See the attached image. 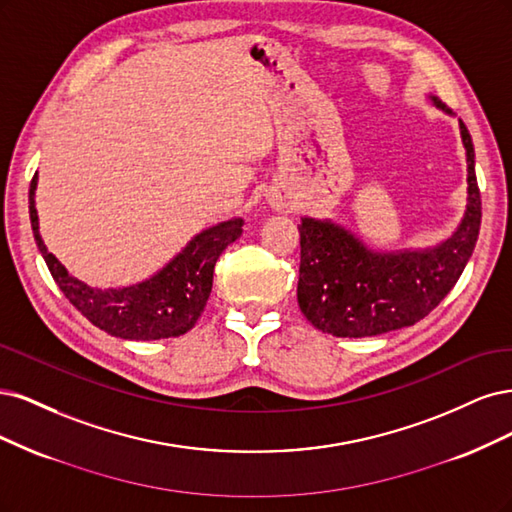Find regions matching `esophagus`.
Wrapping results in <instances>:
<instances>
[{
  "mask_svg": "<svg viewBox=\"0 0 512 512\" xmlns=\"http://www.w3.org/2000/svg\"><path fill=\"white\" fill-rule=\"evenodd\" d=\"M272 208L280 210V212H289L293 208V202H289L287 197H272Z\"/></svg>",
  "mask_w": 512,
  "mask_h": 512,
  "instance_id": "34e87169",
  "label": "esophagus"
}]
</instances>
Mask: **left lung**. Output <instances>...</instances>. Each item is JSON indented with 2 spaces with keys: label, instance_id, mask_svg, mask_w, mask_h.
<instances>
[{
  "label": "left lung",
  "instance_id": "1",
  "mask_svg": "<svg viewBox=\"0 0 512 512\" xmlns=\"http://www.w3.org/2000/svg\"><path fill=\"white\" fill-rule=\"evenodd\" d=\"M432 102L451 112L438 97ZM459 129L468 161V206L457 232L434 249L376 253L332 221L302 219L298 304L321 332L364 338L415 325L455 287L481 229L474 146L464 121Z\"/></svg>",
  "mask_w": 512,
  "mask_h": 512
}]
</instances>
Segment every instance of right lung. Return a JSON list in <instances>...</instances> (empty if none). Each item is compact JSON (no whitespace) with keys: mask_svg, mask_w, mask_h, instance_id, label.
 <instances>
[{"mask_svg":"<svg viewBox=\"0 0 512 512\" xmlns=\"http://www.w3.org/2000/svg\"><path fill=\"white\" fill-rule=\"evenodd\" d=\"M36 185L38 172L29 185V219L55 283L82 317L123 340H161L187 334L210 298L214 263L227 244L242 236V219L223 221L197 234L166 268L142 283L123 289H93L48 253L38 225Z\"/></svg>","mask_w":512,"mask_h":512,"instance_id":"1","label":"right lung"}]
</instances>
